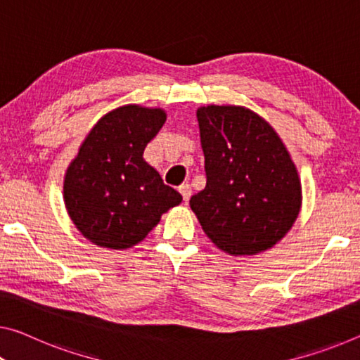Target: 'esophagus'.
<instances>
[{"label":"esophagus","instance_id":"obj_1","mask_svg":"<svg viewBox=\"0 0 360 360\" xmlns=\"http://www.w3.org/2000/svg\"><path fill=\"white\" fill-rule=\"evenodd\" d=\"M180 195H181V198H184V201L185 202H188L190 201V198H191V186L188 185V184H184L180 186Z\"/></svg>","mask_w":360,"mask_h":360}]
</instances>
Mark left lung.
<instances>
[{
	"label": "left lung",
	"instance_id": "8db88e82",
	"mask_svg": "<svg viewBox=\"0 0 360 360\" xmlns=\"http://www.w3.org/2000/svg\"><path fill=\"white\" fill-rule=\"evenodd\" d=\"M206 188L191 211L215 246L248 256L272 248L301 207V181L276 131L238 106L198 109Z\"/></svg>",
	"mask_w": 360,
	"mask_h": 360
}]
</instances>
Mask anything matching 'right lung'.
Returning <instances> with one entry per match:
<instances>
[{
    "mask_svg": "<svg viewBox=\"0 0 360 360\" xmlns=\"http://www.w3.org/2000/svg\"><path fill=\"white\" fill-rule=\"evenodd\" d=\"M165 122L161 109L124 106L99 119L69 165L64 199L80 233L98 246L140 243L181 196L143 151Z\"/></svg>",
    "mask_w": 360,
    "mask_h": 360,
    "instance_id": "obj_1",
    "label": "right lung"
}]
</instances>
